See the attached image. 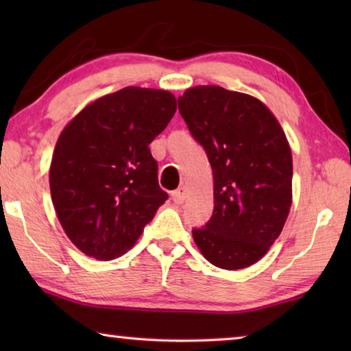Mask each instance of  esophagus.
I'll list each match as a JSON object with an SVG mask.
<instances>
[{
  "mask_svg": "<svg viewBox=\"0 0 351 351\" xmlns=\"http://www.w3.org/2000/svg\"><path fill=\"white\" fill-rule=\"evenodd\" d=\"M171 198H173V201L176 204H182L184 201H186V198H187V189L186 187H180V189H176L175 192H171Z\"/></svg>",
  "mask_w": 351,
  "mask_h": 351,
  "instance_id": "esophagus-1",
  "label": "esophagus"
}]
</instances>
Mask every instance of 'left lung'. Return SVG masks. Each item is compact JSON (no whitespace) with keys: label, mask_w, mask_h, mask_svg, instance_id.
Here are the masks:
<instances>
[{"label":"left lung","mask_w":351,"mask_h":351,"mask_svg":"<svg viewBox=\"0 0 351 351\" xmlns=\"http://www.w3.org/2000/svg\"><path fill=\"white\" fill-rule=\"evenodd\" d=\"M213 173V213L193 240L221 269L247 268L280 235L293 203V154L280 123L257 97L215 85L178 99Z\"/></svg>","instance_id":"8db88e82"}]
</instances>
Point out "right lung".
Instances as JSON below:
<instances>
[{"label": "right lung", "mask_w": 351, "mask_h": 351, "mask_svg": "<svg viewBox=\"0 0 351 351\" xmlns=\"http://www.w3.org/2000/svg\"><path fill=\"white\" fill-rule=\"evenodd\" d=\"M175 111L171 93L127 86L88 104L58 136L51 198L64 234L88 257L125 254L167 199L148 145Z\"/></svg>", "instance_id": "obj_1"}]
</instances>
